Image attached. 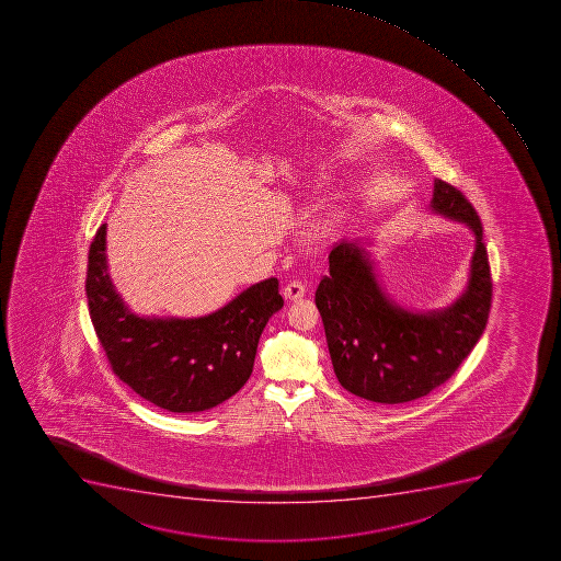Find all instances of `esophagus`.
<instances>
[{"instance_id": "34e87169", "label": "esophagus", "mask_w": 561, "mask_h": 561, "mask_svg": "<svg viewBox=\"0 0 561 561\" xmlns=\"http://www.w3.org/2000/svg\"><path fill=\"white\" fill-rule=\"evenodd\" d=\"M304 293H306V286H304L302 283H298V280H293V283L284 286V298L291 300V302H295L298 298H302Z\"/></svg>"}]
</instances>
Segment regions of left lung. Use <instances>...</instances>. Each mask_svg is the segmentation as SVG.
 Listing matches in <instances>:
<instances>
[{
  "label": "left lung",
  "mask_w": 561,
  "mask_h": 561,
  "mask_svg": "<svg viewBox=\"0 0 561 561\" xmlns=\"http://www.w3.org/2000/svg\"><path fill=\"white\" fill-rule=\"evenodd\" d=\"M433 209L459 219L476 234L467 293L445 311L414 314L385 297L365 250L334 244L329 275L318 284V311L340 385L377 404H404L436 390L456 374L479 342L492 307V273L473 205L436 179Z\"/></svg>",
  "instance_id": "8db88e82"
}]
</instances>
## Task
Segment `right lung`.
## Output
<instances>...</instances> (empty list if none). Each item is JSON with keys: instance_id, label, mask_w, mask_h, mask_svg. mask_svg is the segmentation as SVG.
<instances>
[{"instance_id": "1", "label": "right lung", "mask_w": 561, "mask_h": 561, "mask_svg": "<svg viewBox=\"0 0 561 561\" xmlns=\"http://www.w3.org/2000/svg\"><path fill=\"white\" fill-rule=\"evenodd\" d=\"M89 317L114 374L139 397L173 413H201L243 388L259 337L284 306L266 278L209 317L150 320L128 311L107 273L105 224L89 247Z\"/></svg>"}]
</instances>
